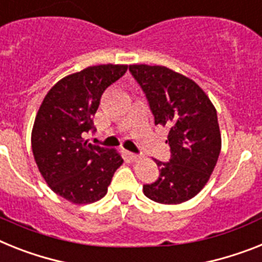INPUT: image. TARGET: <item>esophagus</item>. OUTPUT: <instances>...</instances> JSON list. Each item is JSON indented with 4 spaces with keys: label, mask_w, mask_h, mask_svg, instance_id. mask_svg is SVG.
Instances as JSON below:
<instances>
[{
    "label": "esophagus",
    "mask_w": 262,
    "mask_h": 262,
    "mask_svg": "<svg viewBox=\"0 0 262 262\" xmlns=\"http://www.w3.org/2000/svg\"><path fill=\"white\" fill-rule=\"evenodd\" d=\"M126 156L129 160H132V161H137V160H140V155H136V153H132V151H127Z\"/></svg>",
    "instance_id": "34e87169"
}]
</instances>
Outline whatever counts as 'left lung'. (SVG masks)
<instances>
[{"label":"left lung","mask_w":262,"mask_h":262,"mask_svg":"<svg viewBox=\"0 0 262 262\" xmlns=\"http://www.w3.org/2000/svg\"><path fill=\"white\" fill-rule=\"evenodd\" d=\"M148 98L155 124L166 126L170 160H155L158 180L144 185L151 201L176 205L193 199L206 185L221 150L217 112L193 80L160 65H129Z\"/></svg>","instance_id":"left-lung-1"}]
</instances>
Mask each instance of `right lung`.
Segmentation results:
<instances>
[{"label":"right lung","mask_w":262,"mask_h":262,"mask_svg":"<svg viewBox=\"0 0 262 262\" xmlns=\"http://www.w3.org/2000/svg\"><path fill=\"white\" fill-rule=\"evenodd\" d=\"M127 65H97L63 77L48 92L32 130V150L39 173L53 192L72 204H90L106 194L124 160L114 149L90 144L93 117L107 86Z\"/></svg>","instance_id":"1"}]
</instances>
